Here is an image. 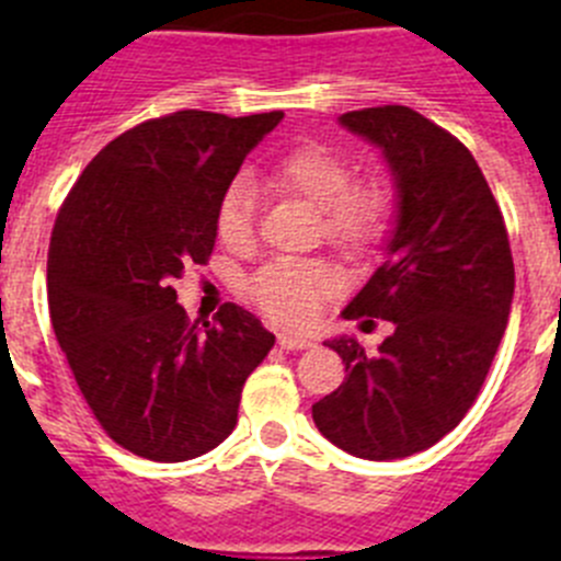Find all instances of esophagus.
Returning a JSON list of instances; mask_svg holds the SVG:
<instances>
[{
	"label": "esophagus",
	"mask_w": 561,
	"mask_h": 561,
	"mask_svg": "<svg viewBox=\"0 0 561 561\" xmlns=\"http://www.w3.org/2000/svg\"><path fill=\"white\" fill-rule=\"evenodd\" d=\"M276 342H279L282 350H307V347H312V339L298 336V333H287V331H282L279 336H276Z\"/></svg>",
	"instance_id": "obj_1"
}]
</instances>
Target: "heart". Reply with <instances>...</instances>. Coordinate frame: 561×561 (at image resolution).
<instances>
[{
	"label": "heart",
	"mask_w": 561,
	"mask_h": 561,
	"mask_svg": "<svg viewBox=\"0 0 561 561\" xmlns=\"http://www.w3.org/2000/svg\"><path fill=\"white\" fill-rule=\"evenodd\" d=\"M268 184L296 192L325 214V233L336 244L369 247L386 225V197L377 190H350L353 168L322 144H301L268 168ZM254 230V190L236 179L217 203V236L228 247H244ZM336 290V274L312 260H276L252 282V296L265 314L290 325L314 320Z\"/></svg>",
	"instance_id": "heart-1"
}]
</instances>
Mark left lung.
<instances>
[{
    "label": "left lung",
    "instance_id": "1",
    "mask_svg": "<svg viewBox=\"0 0 561 561\" xmlns=\"http://www.w3.org/2000/svg\"><path fill=\"white\" fill-rule=\"evenodd\" d=\"M380 149L393 181V225L382 265L342 309L382 317L393 333L366 353L328 339L344 382L312 404L322 437L369 461H390L461 423L491 369L516 287L505 219L467 146L404 105L339 116Z\"/></svg>",
    "mask_w": 561,
    "mask_h": 561
}]
</instances>
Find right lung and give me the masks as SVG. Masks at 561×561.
Here are the masks:
<instances>
[{
    "label": "right lung",
    "instance_id": "right-lung-1",
    "mask_svg": "<svg viewBox=\"0 0 561 561\" xmlns=\"http://www.w3.org/2000/svg\"><path fill=\"white\" fill-rule=\"evenodd\" d=\"M285 113L179 111L118 135L67 195L48 249L61 353L107 437L151 461L208 454L274 333L228 304L192 322L173 279L217 241V203Z\"/></svg>",
    "mask_w": 561,
    "mask_h": 561
}]
</instances>
